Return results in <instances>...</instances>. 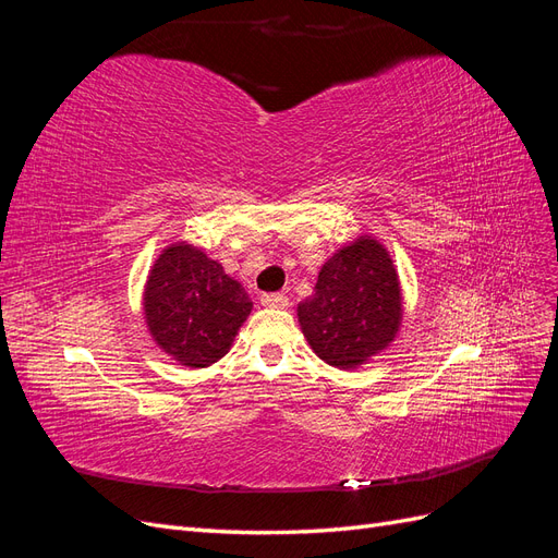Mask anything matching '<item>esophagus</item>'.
<instances>
[{
    "label": "esophagus",
    "instance_id": "obj_1",
    "mask_svg": "<svg viewBox=\"0 0 558 558\" xmlns=\"http://www.w3.org/2000/svg\"><path fill=\"white\" fill-rule=\"evenodd\" d=\"M263 307H269V310H286L289 307V298H286L283 293H265L260 298Z\"/></svg>",
    "mask_w": 558,
    "mask_h": 558
}]
</instances>
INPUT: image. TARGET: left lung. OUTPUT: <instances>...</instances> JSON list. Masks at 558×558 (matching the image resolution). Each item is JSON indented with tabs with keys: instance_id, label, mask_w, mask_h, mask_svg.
Instances as JSON below:
<instances>
[{
	"instance_id": "obj_1",
	"label": "left lung",
	"mask_w": 558,
	"mask_h": 558,
	"mask_svg": "<svg viewBox=\"0 0 558 558\" xmlns=\"http://www.w3.org/2000/svg\"><path fill=\"white\" fill-rule=\"evenodd\" d=\"M298 324L316 356L337 369H356L391 347L402 326V286L388 248L373 234L337 248L298 305Z\"/></svg>"
}]
</instances>
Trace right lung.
Returning <instances> with one entry per match:
<instances>
[{"label":"right lung","mask_w":558,"mask_h":558,"mask_svg":"<svg viewBox=\"0 0 558 558\" xmlns=\"http://www.w3.org/2000/svg\"><path fill=\"white\" fill-rule=\"evenodd\" d=\"M142 305L154 342L191 369L223 359L253 310L244 286L189 242L160 251L148 269Z\"/></svg>","instance_id":"obj_1"}]
</instances>
